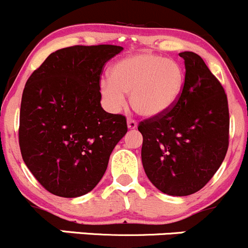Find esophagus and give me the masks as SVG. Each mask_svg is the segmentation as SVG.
Returning <instances> with one entry per match:
<instances>
[{
  "label": "esophagus",
  "mask_w": 248,
  "mask_h": 248,
  "mask_svg": "<svg viewBox=\"0 0 248 248\" xmlns=\"http://www.w3.org/2000/svg\"><path fill=\"white\" fill-rule=\"evenodd\" d=\"M138 128V123L133 119H128V129L129 130H135Z\"/></svg>",
  "instance_id": "1"
}]
</instances>
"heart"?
<instances>
[{
    "mask_svg": "<svg viewBox=\"0 0 248 248\" xmlns=\"http://www.w3.org/2000/svg\"><path fill=\"white\" fill-rule=\"evenodd\" d=\"M109 80L100 84V91L113 112L130 103L138 114L158 118L167 114L180 98L185 73L178 62L151 53H139L123 58L109 69Z\"/></svg>",
    "mask_w": 248,
    "mask_h": 248,
    "instance_id": "heart-1",
    "label": "heart"
}]
</instances>
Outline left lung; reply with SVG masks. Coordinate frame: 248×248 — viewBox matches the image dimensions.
<instances>
[{"label": "left lung", "instance_id": "obj_1", "mask_svg": "<svg viewBox=\"0 0 248 248\" xmlns=\"http://www.w3.org/2000/svg\"><path fill=\"white\" fill-rule=\"evenodd\" d=\"M185 84L167 114L141 122V159L151 183L170 196H188L216 174L229 145L228 98L204 61L193 52L179 53Z\"/></svg>", "mask_w": 248, "mask_h": 248}]
</instances>
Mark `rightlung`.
<instances>
[{
  "label": "right lung",
  "instance_id": "obj_1",
  "mask_svg": "<svg viewBox=\"0 0 248 248\" xmlns=\"http://www.w3.org/2000/svg\"><path fill=\"white\" fill-rule=\"evenodd\" d=\"M122 46H72L53 52L25 84L19 146L36 180L56 196L90 192L128 131L125 117L101 106L100 75Z\"/></svg>",
  "mask_w": 248,
  "mask_h": 248
}]
</instances>
